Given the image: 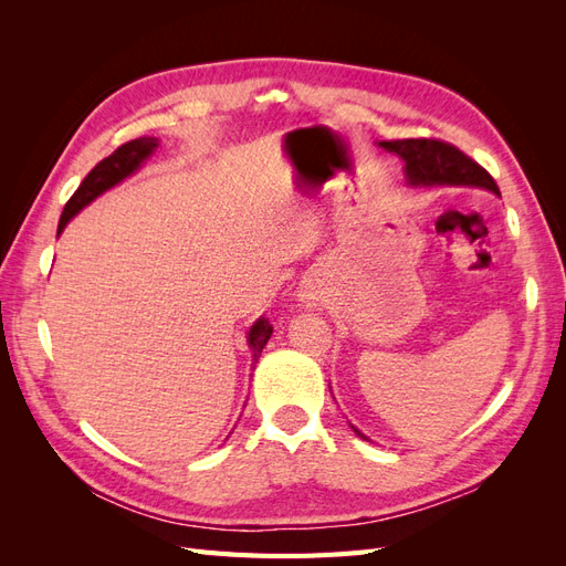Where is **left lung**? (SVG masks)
<instances>
[{"mask_svg": "<svg viewBox=\"0 0 566 566\" xmlns=\"http://www.w3.org/2000/svg\"><path fill=\"white\" fill-rule=\"evenodd\" d=\"M380 146L397 156L406 165V179L410 186H479L499 193V184L486 169L465 156L453 144L439 139H397L380 142ZM354 432L366 439L361 432Z\"/></svg>", "mask_w": 566, "mask_h": 566, "instance_id": "8db88e82", "label": "left lung"}]
</instances>
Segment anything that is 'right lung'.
Instances as JSON below:
<instances>
[{
    "mask_svg": "<svg viewBox=\"0 0 566 566\" xmlns=\"http://www.w3.org/2000/svg\"><path fill=\"white\" fill-rule=\"evenodd\" d=\"M156 146H158L156 136H139V139H132V142L123 144L117 150H113L108 158L101 160L92 169V172L84 177V181L80 184V188L73 193V198L65 202V210H63L61 221H59V233L65 229L67 221H71L84 208V205H90L96 196L108 191L111 186H115V184L123 181L125 177L134 175L136 169L142 167V163L150 156V153L156 150ZM271 333H273V328H271L269 318H260L250 328L248 345L252 347V356H254L252 361L254 364L260 361L262 349L269 342Z\"/></svg>",
    "mask_w": 566,
    "mask_h": 566,
    "instance_id": "1",
    "label": "right lung"
}]
</instances>
